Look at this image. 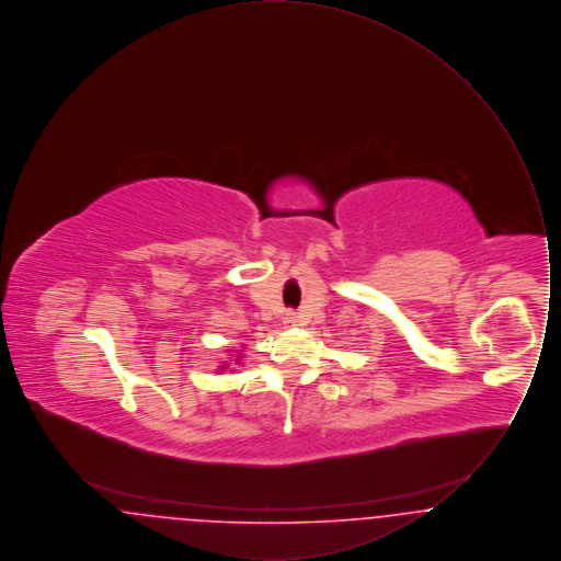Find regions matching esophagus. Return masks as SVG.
Wrapping results in <instances>:
<instances>
[{"label":"esophagus","instance_id":"1","mask_svg":"<svg viewBox=\"0 0 561 561\" xmlns=\"http://www.w3.org/2000/svg\"><path fill=\"white\" fill-rule=\"evenodd\" d=\"M284 323H286V325H290V328H293V325H298V318H296V313H294V311H288V313H286V318H284Z\"/></svg>","mask_w":561,"mask_h":561}]
</instances>
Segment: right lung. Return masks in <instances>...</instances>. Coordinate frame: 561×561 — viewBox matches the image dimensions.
Segmentation results:
<instances>
[{
	"mask_svg": "<svg viewBox=\"0 0 561 561\" xmlns=\"http://www.w3.org/2000/svg\"><path fill=\"white\" fill-rule=\"evenodd\" d=\"M241 347H245V345H241ZM233 353H236V364H240L241 348H236V351H233ZM227 368H229V364H227V362H225V364H220V366H218V373H222V370H227Z\"/></svg>",
	"mask_w": 561,
	"mask_h": 561,
	"instance_id": "add662e5",
	"label": "right lung"
}]
</instances>
